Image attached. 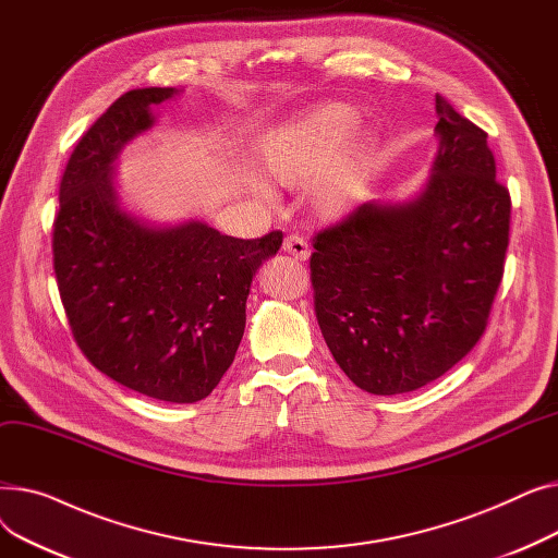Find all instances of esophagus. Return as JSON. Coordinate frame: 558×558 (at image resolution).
Returning <instances> with one entry per match:
<instances>
[{
    "label": "esophagus",
    "mask_w": 558,
    "mask_h": 558,
    "mask_svg": "<svg viewBox=\"0 0 558 558\" xmlns=\"http://www.w3.org/2000/svg\"><path fill=\"white\" fill-rule=\"evenodd\" d=\"M282 248L296 259H307L310 257V246L303 238H299V234H289V238H284Z\"/></svg>",
    "instance_id": "34e87169"
}]
</instances>
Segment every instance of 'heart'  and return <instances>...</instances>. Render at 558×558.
Returning a JSON list of instances; mask_svg holds the SVG:
<instances>
[{"instance_id":"b5f03b06","label":"heart","mask_w":558,"mask_h":558,"mask_svg":"<svg viewBox=\"0 0 558 558\" xmlns=\"http://www.w3.org/2000/svg\"><path fill=\"white\" fill-rule=\"evenodd\" d=\"M357 126V112L343 104H326L291 122L259 144L262 173L280 185H305L314 179V205L324 215L343 213L364 183L373 146L341 144Z\"/></svg>"}]
</instances>
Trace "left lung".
<instances>
[{
  "label": "left lung",
  "instance_id": "obj_1",
  "mask_svg": "<svg viewBox=\"0 0 558 558\" xmlns=\"http://www.w3.org/2000/svg\"><path fill=\"white\" fill-rule=\"evenodd\" d=\"M434 106L441 144L425 192L364 203L312 240L318 328L375 396L421 389L471 353L505 276L511 194L488 135L444 97Z\"/></svg>",
  "mask_w": 558,
  "mask_h": 558
}]
</instances>
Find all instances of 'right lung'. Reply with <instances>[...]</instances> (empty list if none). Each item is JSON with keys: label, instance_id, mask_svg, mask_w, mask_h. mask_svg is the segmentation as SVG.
<instances>
[{"label": "right lung", "instance_id": "1", "mask_svg": "<svg viewBox=\"0 0 558 558\" xmlns=\"http://www.w3.org/2000/svg\"><path fill=\"white\" fill-rule=\"evenodd\" d=\"M175 87L122 95L76 142L58 190L53 274L81 353L131 391L198 402L221 383L246 326L259 264L282 232L238 240L201 221L154 228L126 215L110 179L122 146Z\"/></svg>", "mask_w": 558, "mask_h": 558}]
</instances>
